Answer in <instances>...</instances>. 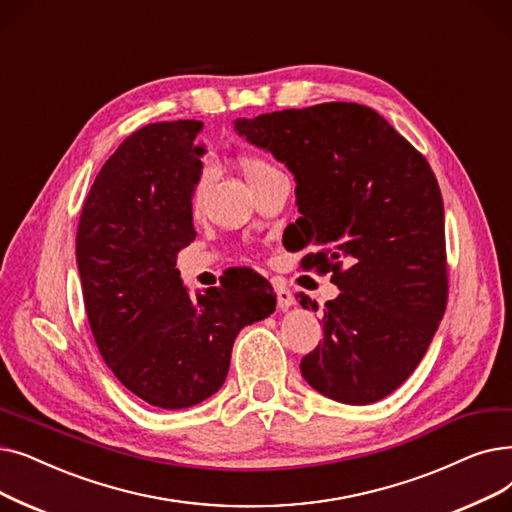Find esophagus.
Returning <instances> with one entry per match:
<instances>
[{"mask_svg":"<svg viewBox=\"0 0 512 512\" xmlns=\"http://www.w3.org/2000/svg\"><path fill=\"white\" fill-rule=\"evenodd\" d=\"M275 291H277V304H279L281 310H285V308H289V306H294L296 298H294V294H291V291H289L285 285L275 283Z\"/></svg>","mask_w":512,"mask_h":512,"instance_id":"esophagus-1","label":"esophagus"}]
</instances>
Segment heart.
Returning <instances> with one entry per match:
<instances>
[{
  "label": "heart",
  "mask_w": 512,
  "mask_h": 512,
  "mask_svg": "<svg viewBox=\"0 0 512 512\" xmlns=\"http://www.w3.org/2000/svg\"><path fill=\"white\" fill-rule=\"evenodd\" d=\"M237 166H239V170H241V175L246 177V181L250 183V187L256 185L258 181H262L264 177H269V175L277 173V170H279L271 160H266V158H262V156H254V154L241 156L239 162H237ZM204 193H206V177H200V179L196 181V185H193V189H191V202H189V204H191V212H193V214H198V212L202 210Z\"/></svg>",
  "instance_id": "heart-1"
}]
</instances>
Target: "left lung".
<instances>
[{
  "label": "left lung",
  "instance_id": "left-lung-1",
  "mask_svg": "<svg viewBox=\"0 0 512 512\" xmlns=\"http://www.w3.org/2000/svg\"><path fill=\"white\" fill-rule=\"evenodd\" d=\"M239 135L296 177L302 269L342 289L304 379L344 404L398 389L423 360L448 304L444 200L427 158L373 108L352 102L239 118ZM298 298V296H296ZM304 308L316 302L300 294Z\"/></svg>",
  "mask_w": 512,
  "mask_h": 512
}]
</instances>
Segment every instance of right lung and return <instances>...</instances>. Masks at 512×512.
<instances>
[{
    "mask_svg": "<svg viewBox=\"0 0 512 512\" xmlns=\"http://www.w3.org/2000/svg\"><path fill=\"white\" fill-rule=\"evenodd\" d=\"M202 120L133 131L97 173L77 227L87 321L108 369L156 408L200 404L221 389L237 333L275 310L271 283L237 271L189 298L175 269L196 239Z\"/></svg>",
    "mask_w": 512,
    "mask_h": 512,
    "instance_id": "add662e5",
    "label": "right lung"
}]
</instances>
